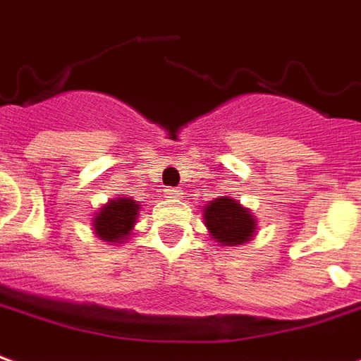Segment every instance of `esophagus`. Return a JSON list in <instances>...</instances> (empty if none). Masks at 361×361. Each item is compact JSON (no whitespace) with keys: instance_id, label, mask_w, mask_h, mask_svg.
Returning a JSON list of instances; mask_svg holds the SVG:
<instances>
[{"instance_id":"34e87169","label":"esophagus","mask_w":361,"mask_h":361,"mask_svg":"<svg viewBox=\"0 0 361 361\" xmlns=\"http://www.w3.org/2000/svg\"><path fill=\"white\" fill-rule=\"evenodd\" d=\"M164 195H166V197H180L181 189L168 188V189H166V191H164Z\"/></svg>"}]
</instances>
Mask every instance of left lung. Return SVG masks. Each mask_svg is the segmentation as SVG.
Here are the masks:
<instances>
[{"label": "left lung", "instance_id": "obj_1", "mask_svg": "<svg viewBox=\"0 0 361 361\" xmlns=\"http://www.w3.org/2000/svg\"><path fill=\"white\" fill-rule=\"evenodd\" d=\"M205 226L211 238L221 246H238L256 234V224L250 209L242 207L233 197H219L203 211Z\"/></svg>", "mask_w": 361, "mask_h": 361}]
</instances>
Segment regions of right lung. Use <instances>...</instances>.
Returning a JSON list of instances; mask_svg holds the SVG:
<instances>
[{"mask_svg": "<svg viewBox=\"0 0 361 361\" xmlns=\"http://www.w3.org/2000/svg\"><path fill=\"white\" fill-rule=\"evenodd\" d=\"M138 211H140V205L135 199H111L109 203L103 205L99 213H95L93 216V231L103 242L121 244L127 240L130 231L135 228Z\"/></svg>", "mask_w": 361, "mask_h": 361, "instance_id": "add662e5", "label": "right lung"}]
</instances>
